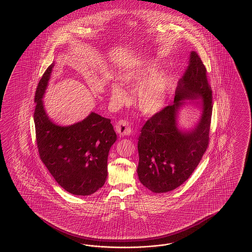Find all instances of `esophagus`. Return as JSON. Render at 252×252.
Listing matches in <instances>:
<instances>
[{
	"label": "esophagus",
	"mask_w": 252,
	"mask_h": 252,
	"mask_svg": "<svg viewBox=\"0 0 252 252\" xmlns=\"http://www.w3.org/2000/svg\"><path fill=\"white\" fill-rule=\"evenodd\" d=\"M115 130L120 136H128L131 134V126L125 120H119L115 125Z\"/></svg>",
	"instance_id": "esophagus-1"
}]
</instances>
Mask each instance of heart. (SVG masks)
<instances>
[{"label":"heart","mask_w":252,"mask_h":252,"mask_svg":"<svg viewBox=\"0 0 252 252\" xmlns=\"http://www.w3.org/2000/svg\"><path fill=\"white\" fill-rule=\"evenodd\" d=\"M159 76L160 71L154 64L130 70L122 76L125 84L133 90L139 89L137 95V107L145 115L158 113L167 99L168 80ZM112 93L115 100L119 102H124L128 98V93L119 83L113 85Z\"/></svg>","instance_id":"1"}]
</instances>
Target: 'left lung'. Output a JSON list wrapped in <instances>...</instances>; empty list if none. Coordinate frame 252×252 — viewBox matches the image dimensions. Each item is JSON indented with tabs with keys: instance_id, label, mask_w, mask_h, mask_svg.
<instances>
[{
	"instance_id": "obj_1",
	"label": "left lung",
	"mask_w": 252,
	"mask_h": 252,
	"mask_svg": "<svg viewBox=\"0 0 252 252\" xmlns=\"http://www.w3.org/2000/svg\"><path fill=\"white\" fill-rule=\"evenodd\" d=\"M185 98H201L204 111L196 128L182 132L177 128L176 113ZM174 104L150 117L138 137L139 181L155 193L173 190L187 181L209 146L213 114V92L207 70L196 52L176 88Z\"/></svg>"
}]
</instances>
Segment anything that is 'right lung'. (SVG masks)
Returning a JSON list of instances; mask_svg holds the SVG:
<instances>
[{
	"label": "right lung",
	"mask_w": 252,
	"mask_h": 252,
	"mask_svg": "<svg viewBox=\"0 0 252 252\" xmlns=\"http://www.w3.org/2000/svg\"><path fill=\"white\" fill-rule=\"evenodd\" d=\"M53 67L54 63L46 69L35 93L39 158L63 189L74 195H92L106 181L108 154L117 137L111 120L95 113L69 126L49 119L41 99Z\"/></svg>",
	"instance_id": "1"
}]
</instances>
